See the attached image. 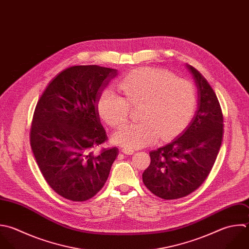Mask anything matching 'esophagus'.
I'll use <instances>...</instances> for the list:
<instances>
[{"instance_id": "34e87169", "label": "esophagus", "mask_w": 249, "mask_h": 249, "mask_svg": "<svg viewBox=\"0 0 249 249\" xmlns=\"http://www.w3.org/2000/svg\"><path fill=\"white\" fill-rule=\"evenodd\" d=\"M121 151H122V153L127 154V155H132V154H134V152H135L133 149H129V148H122Z\"/></svg>"}]
</instances>
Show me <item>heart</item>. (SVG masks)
I'll list each match as a JSON object with an SVG mask.
<instances>
[{
    "label": "heart",
    "instance_id": "b5f03b06",
    "mask_svg": "<svg viewBox=\"0 0 249 249\" xmlns=\"http://www.w3.org/2000/svg\"><path fill=\"white\" fill-rule=\"evenodd\" d=\"M124 97L105 89L98 100L101 117L111 127L124 124L131 107H138L141 121L122 126L113 141L127 148H140L157 141L178 136L191 122L197 107L194 84L170 71L141 68L118 83Z\"/></svg>",
    "mask_w": 249,
    "mask_h": 249
}]
</instances>
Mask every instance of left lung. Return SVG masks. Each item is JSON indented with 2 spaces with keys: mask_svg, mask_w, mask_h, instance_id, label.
<instances>
[{
  "mask_svg": "<svg viewBox=\"0 0 249 249\" xmlns=\"http://www.w3.org/2000/svg\"><path fill=\"white\" fill-rule=\"evenodd\" d=\"M187 68L198 88V109L181 136L149 152L150 165L142 174L146 188L164 200L185 197L203 184L223 139V114L213 89L194 67Z\"/></svg>",
  "mask_w": 249,
  "mask_h": 249,
  "instance_id": "8db88e82",
  "label": "left lung"
}]
</instances>
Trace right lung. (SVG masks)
<instances>
[{
  "label": "right lung",
  "instance_id": "1",
  "mask_svg": "<svg viewBox=\"0 0 249 249\" xmlns=\"http://www.w3.org/2000/svg\"><path fill=\"white\" fill-rule=\"evenodd\" d=\"M116 74V70L97 65L68 68L48 84L36 106L31 147L47 184L67 200L94 197L118 155L116 147L95 152L107 140L98 100Z\"/></svg>",
  "mask_w": 249,
  "mask_h": 249
}]
</instances>
